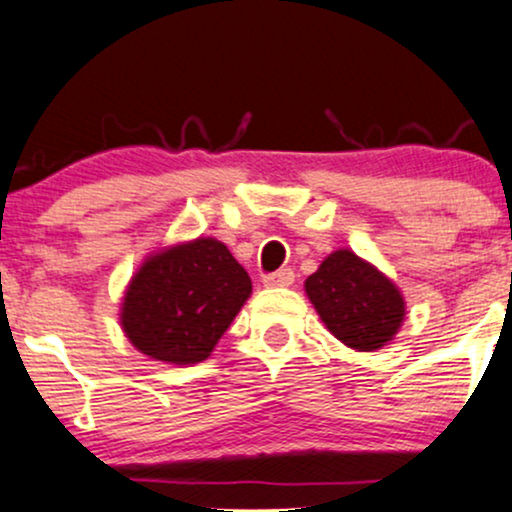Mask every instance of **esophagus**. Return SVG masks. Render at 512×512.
<instances>
[{
  "label": "esophagus",
  "instance_id": "34e87169",
  "mask_svg": "<svg viewBox=\"0 0 512 512\" xmlns=\"http://www.w3.org/2000/svg\"><path fill=\"white\" fill-rule=\"evenodd\" d=\"M293 281H296L293 269H279V272L264 276V286H269V289H286V286H291Z\"/></svg>",
  "mask_w": 512,
  "mask_h": 512
}]
</instances>
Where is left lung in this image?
<instances>
[{"instance_id":"left-lung-1","label":"left lung","mask_w":512,"mask_h":512,"mask_svg":"<svg viewBox=\"0 0 512 512\" xmlns=\"http://www.w3.org/2000/svg\"><path fill=\"white\" fill-rule=\"evenodd\" d=\"M305 293L339 342L375 351L392 342L404 320V298L387 276L351 250H337L305 279Z\"/></svg>"}]
</instances>
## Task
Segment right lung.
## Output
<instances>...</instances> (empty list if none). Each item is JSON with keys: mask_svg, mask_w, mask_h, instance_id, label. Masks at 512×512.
<instances>
[{"mask_svg": "<svg viewBox=\"0 0 512 512\" xmlns=\"http://www.w3.org/2000/svg\"><path fill=\"white\" fill-rule=\"evenodd\" d=\"M250 293L226 245L197 238L146 257L122 298L120 325L142 354L190 366L209 358Z\"/></svg>", "mask_w": 512, "mask_h": 512, "instance_id": "right-lung-1", "label": "right lung"}]
</instances>
